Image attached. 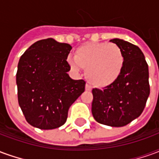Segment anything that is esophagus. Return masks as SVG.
Here are the masks:
<instances>
[{"mask_svg":"<svg viewBox=\"0 0 159 159\" xmlns=\"http://www.w3.org/2000/svg\"><path fill=\"white\" fill-rule=\"evenodd\" d=\"M85 89H86L87 91H90L92 89H91V87H90L89 84H86V85H85Z\"/></svg>","mask_w":159,"mask_h":159,"instance_id":"1","label":"esophagus"}]
</instances>
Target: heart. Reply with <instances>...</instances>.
Here are the masks:
<instances>
[{"label":"heart","instance_id":"heart-1","mask_svg":"<svg viewBox=\"0 0 159 159\" xmlns=\"http://www.w3.org/2000/svg\"><path fill=\"white\" fill-rule=\"evenodd\" d=\"M70 69H85V77L90 85L106 88L120 76L124 64L123 52L117 44L91 42L76 49L74 59H68Z\"/></svg>","mask_w":159,"mask_h":159}]
</instances>
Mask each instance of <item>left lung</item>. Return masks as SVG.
I'll return each mask as SVG.
<instances>
[{
	"label": "left lung",
	"instance_id": "1",
	"mask_svg": "<svg viewBox=\"0 0 159 159\" xmlns=\"http://www.w3.org/2000/svg\"><path fill=\"white\" fill-rule=\"evenodd\" d=\"M110 42L121 48L124 64L112 84L103 90H92V114L101 124L123 127L140 117L145 108L150 94L148 66L137 46L118 38Z\"/></svg>",
	"mask_w": 159,
	"mask_h": 159
}]
</instances>
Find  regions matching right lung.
Returning a JSON list of instances; mask_svg holds the SVG:
<instances>
[{"label": "right lung", "mask_w": 159, "mask_h": 159, "mask_svg": "<svg viewBox=\"0 0 159 159\" xmlns=\"http://www.w3.org/2000/svg\"><path fill=\"white\" fill-rule=\"evenodd\" d=\"M70 50V44L48 38L35 42L20 57L16 75L18 100L33 127L62 126L70 107L85 90L83 80H73L67 74Z\"/></svg>", "instance_id": "1"}]
</instances>
